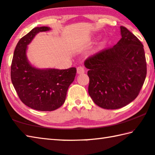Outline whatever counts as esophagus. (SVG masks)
<instances>
[{
  "label": "esophagus",
  "instance_id": "obj_1",
  "mask_svg": "<svg viewBox=\"0 0 155 155\" xmlns=\"http://www.w3.org/2000/svg\"><path fill=\"white\" fill-rule=\"evenodd\" d=\"M77 74H83L84 72H85V68L83 66H78L77 68Z\"/></svg>",
  "mask_w": 155,
  "mask_h": 155
}]
</instances>
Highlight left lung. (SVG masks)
Here are the masks:
<instances>
[{"label": "left lung", "mask_w": 155, "mask_h": 155, "mask_svg": "<svg viewBox=\"0 0 155 155\" xmlns=\"http://www.w3.org/2000/svg\"><path fill=\"white\" fill-rule=\"evenodd\" d=\"M122 38L84 62L89 69L88 92L94 103L117 109L137 98L146 77L143 46L127 28L120 27Z\"/></svg>", "instance_id": "obj_1"}]
</instances>
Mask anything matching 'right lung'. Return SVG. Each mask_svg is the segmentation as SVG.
<instances>
[{
    "mask_svg": "<svg viewBox=\"0 0 155 155\" xmlns=\"http://www.w3.org/2000/svg\"><path fill=\"white\" fill-rule=\"evenodd\" d=\"M48 27H35L22 37L15 47L11 65V79L21 101L31 109L51 111L64 103L68 89L74 80L77 69H39L27 57V45Z\"/></svg>",
    "mask_w": 155,
    "mask_h": 155,
    "instance_id": "obj_1",
    "label": "right lung"
}]
</instances>
